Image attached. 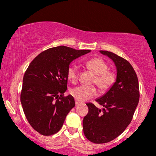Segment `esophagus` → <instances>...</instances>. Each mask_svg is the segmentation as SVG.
<instances>
[{
    "label": "esophagus",
    "instance_id": "1",
    "mask_svg": "<svg viewBox=\"0 0 156 156\" xmlns=\"http://www.w3.org/2000/svg\"><path fill=\"white\" fill-rule=\"evenodd\" d=\"M75 103H76V105H78L80 104V102L78 101H76H76H75Z\"/></svg>",
    "mask_w": 156,
    "mask_h": 156
}]
</instances>
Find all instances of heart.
I'll return each mask as SVG.
<instances>
[{
	"mask_svg": "<svg viewBox=\"0 0 156 156\" xmlns=\"http://www.w3.org/2000/svg\"><path fill=\"white\" fill-rule=\"evenodd\" d=\"M89 70L94 75L92 83L102 92H105L112 88L117 78L115 71L108 69V64L103 58L94 57L87 61L85 63ZM67 79L72 83H76L78 78V68L74 64H70L67 69ZM70 94L76 101L79 102L87 101L97 94V89L94 86H78L70 91Z\"/></svg>",
	"mask_w": 156,
	"mask_h": 156,
	"instance_id": "1",
	"label": "heart"
}]
</instances>
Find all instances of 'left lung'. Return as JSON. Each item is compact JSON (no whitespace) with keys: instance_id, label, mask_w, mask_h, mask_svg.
Instances as JSON below:
<instances>
[{"instance_id":"left-lung-1","label":"left lung","mask_w":156,"mask_h":156,"mask_svg":"<svg viewBox=\"0 0 156 156\" xmlns=\"http://www.w3.org/2000/svg\"><path fill=\"white\" fill-rule=\"evenodd\" d=\"M115 64L117 78L105 95L96 102L103 107L99 109L87 103L89 112L83 118V130L86 138L95 144H103L119 136L133 119L139 103V81L135 70L122 57L106 51H101Z\"/></svg>"}]
</instances>
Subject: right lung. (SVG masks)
<instances>
[{
	"mask_svg": "<svg viewBox=\"0 0 156 156\" xmlns=\"http://www.w3.org/2000/svg\"><path fill=\"white\" fill-rule=\"evenodd\" d=\"M90 51L58 46L40 53L30 63L23 76L20 101L28 123L39 133L51 136L62 128L75 106L74 98L64 96L67 67Z\"/></svg>",
	"mask_w": 156,
	"mask_h": 156,
	"instance_id": "right-lung-1",
	"label": "right lung"
}]
</instances>
